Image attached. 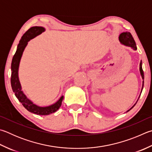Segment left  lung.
Returning a JSON list of instances; mask_svg holds the SVG:
<instances>
[{
    "instance_id": "1",
    "label": "left lung",
    "mask_w": 152,
    "mask_h": 152,
    "mask_svg": "<svg viewBox=\"0 0 152 152\" xmlns=\"http://www.w3.org/2000/svg\"><path fill=\"white\" fill-rule=\"evenodd\" d=\"M119 41L120 42V43L122 44V45H123L124 46H129V47L132 48V49L134 50H137L136 42H135L134 38L132 37V35L131 34L130 32H124L121 33V34L119 36ZM140 75H141L142 78L143 80L142 87V90H141V93H142L143 88V83H144V81H143V80H144V74H143V71L142 70V60L140 61ZM141 93H140V95H141ZM140 95L139 96V98L140 97ZM139 98H138V99H139ZM138 99H137V102L138 101ZM137 102H136V104H134V106H132L130 109H129L126 112H129L131 109L133 108V107L135 106V105L136 104Z\"/></svg>"
}]
</instances>
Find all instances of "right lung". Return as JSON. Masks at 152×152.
<instances>
[{
	"instance_id": "right-lung-1",
	"label": "right lung",
	"mask_w": 152,
	"mask_h": 152,
	"mask_svg": "<svg viewBox=\"0 0 152 152\" xmlns=\"http://www.w3.org/2000/svg\"><path fill=\"white\" fill-rule=\"evenodd\" d=\"M45 31V28L42 26H33L27 30L19 41L15 54L14 55L12 63H11L12 74H11L10 82L12 91L15 93L16 97L28 112L41 115H49L56 112L61 106L64 96L62 95L56 102L49 106H40L34 104L32 100L27 98L25 94L22 90V86L18 77V70L22 56H23L24 49L28 45V42L32 38L42 34Z\"/></svg>"
}]
</instances>
